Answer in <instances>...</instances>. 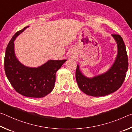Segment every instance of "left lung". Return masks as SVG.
Returning <instances> with one entry per match:
<instances>
[{
	"instance_id": "1",
	"label": "left lung",
	"mask_w": 132,
	"mask_h": 132,
	"mask_svg": "<svg viewBox=\"0 0 132 132\" xmlns=\"http://www.w3.org/2000/svg\"><path fill=\"white\" fill-rule=\"evenodd\" d=\"M117 45V55L111 68L105 72L88 77L77 65L76 79L82 92L93 97H102L115 92L123 82L128 69V58L126 46L121 36L112 34Z\"/></svg>"
}]
</instances>
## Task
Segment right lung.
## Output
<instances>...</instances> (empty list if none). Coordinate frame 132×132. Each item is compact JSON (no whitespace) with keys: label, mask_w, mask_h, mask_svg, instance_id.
Returning a JSON list of instances; mask_svg holds the SVG:
<instances>
[{"label":"right lung","mask_w":132,"mask_h":132,"mask_svg":"<svg viewBox=\"0 0 132 132\" xmlns=\"http://www.w3.org/2000/svg\"><path fill=\"white\" fill-rule=\"evenodd\" d=\"M29 26L18 31L7 45L4 56V71L14 90L27 97L42 98L53 90L56 73L67 59L49 60L37 68L22 64L15 54L14 41Z\"/></svg>","instance_id":"1"}]
</instances>
